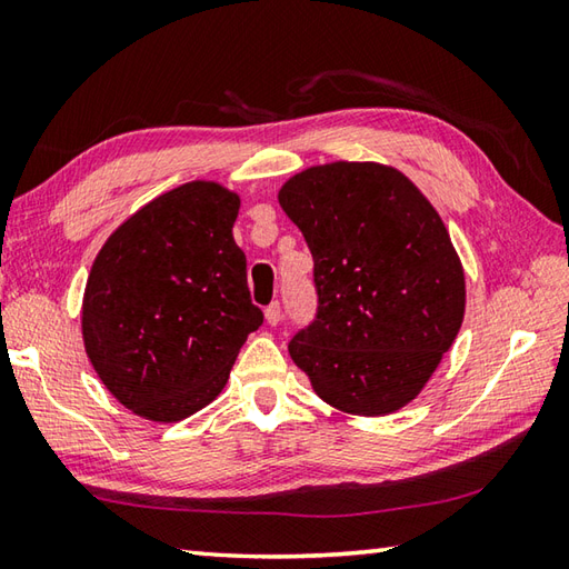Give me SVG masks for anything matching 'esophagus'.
Instances as JSON below:
<instances>
[{
  "label": "esophagus",
  "mask_w": 569,
  "mask_h": 569,
  "mask_svg": "<svg viewBox=\"0 0 569 569\" xmlns=\"http://www.w3.org/2000/svg\"><path fill=\"white\" fill-rule=\"evenodd\" d=\"M263 318H266V322H269V325L281 322V303H278V300H276V303H271L269 308H266L263 310Z\"/></svg>",
  "instance_id": "1"
}]
</instances>
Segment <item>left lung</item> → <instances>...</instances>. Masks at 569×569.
<instances>
[{
    "label": "left lung",
    "mask_w": 569,
    "mask_h": 569,
    "mask_svg": "<svg viewBox=\"0 0 569 569\" xmlns=\"http://www.w3.org/2000/svg\"><path fill=\"white\" fill-rule=\"evenodd\" d=\"M278 202L316 261L318 318L288 352L325 403L389 416L422 391L465 320V269L410 178L332 161L288 178Z\"/></svg>",
    "instance_id": "1"
}]
</instances>
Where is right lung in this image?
<instances>
[{
	"label": "right lung",
	"instance_id": "right-lung-1",
	"mask_svg": "<svg viewBox=\"0 0 569 569\" xmlns=\"http://www.w3.org/2000/svg\"><path fill=\"white\" fill-rule=\"evenodd\" d=\"M239 196L190 180L107 237L84 283L82 342L119 403L178 422L212 403L263 312L232 227Z\"/></svg>",
	"mask_w": 569,
	"mask_h": 569
}]
</instances>
